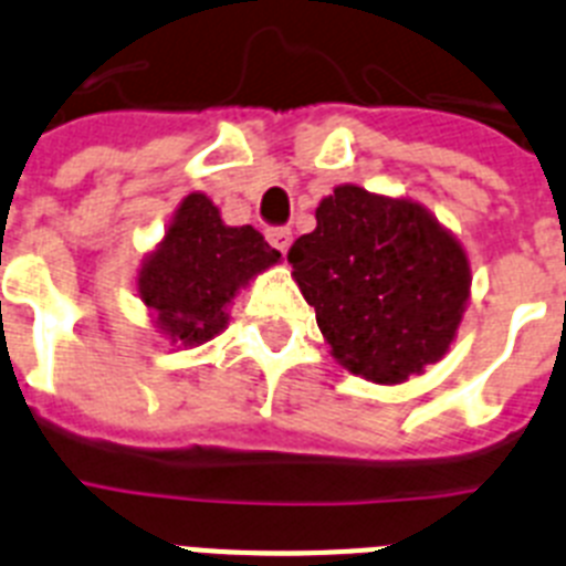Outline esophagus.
<instances>
[{
  "label": "esophagus",
  "instance_id": "1",
  "mask_svg": "<svg viewBox=\"0 0 566 566\" xmlns=\"http://www.w3.org/2000/svg\"><path fill=\"white\" fill-rule=\"evenodd\" d=\"M268 242L284 255L290 250V244H293V233H290L287 228H270L268 230Z\"/></svg>",
  "mask_w": 566,
  "mask_h": 566
}]
</instances>
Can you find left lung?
I'll return each instance as SVG.
<instances>
[{"label": "left lung", "mask_w": 566, "mask_h": 566, "mask_svg": "<svg viewBox=\"0 0 566 566\" xmlns=\"http://www.w3.org/2000/svg\"><path fill=\"white\" fill-rule=\"evenodd\" d=\"M302 296L344 370L401 385L447 356L470 302V259L419 201L338 185L290 248Z\"/></svg>", "instance_id": "left-lung-1"}]
</instances>
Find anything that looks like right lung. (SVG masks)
Masks as SVG:
<instances>
[{"label": "right lung", "instance_id": "1", "mask_svg": "<svg viewBox=\"0 0 566 566\" xmlns=\"http://www.w3.org/2000/svg\"><path fill=\"white\" fill-rule=\"evenodd\" d=\"M282 253L250 224L230 228L205 193H188L161 242L142 259L136 290L161 336L199 347L228 327V307Z\"/></svg>", "mask_w": 566, "mask_h": 566}]
</instances>
